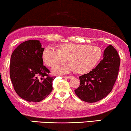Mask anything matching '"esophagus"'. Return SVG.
Here are the masks:
<instances>
[{"label":"esophagus","mask_w":131,"mask_h":131,"mask_svg":"<svg viewBox=\"0 0 131 131\" xmlns=\"http://www.w3.org/2000/svg\"><path fill=\"white\" fill-rule=\"evenodd\" d=\"M65 79H71V78H73V76H64V77Z\"/></svg>","instance_id":"1"}]
</instances>
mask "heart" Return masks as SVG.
I'll return each instance as SVG.
<instances>
[{
	"label": "heart",
	"instance_id": "1",
	"mask_svg": "<svg viewBox=\"0 0 131 131\" xmlns=\"http://www.w3.org/2000/svg\"><path fill=\"white\" fill-rule=\"evenodd\" d=\"M102 57V50L94 46L73 43H61L58 49L47 46L43 50L42 57L49 67H53L68 58L69 65H58L53 68L55 73H65L74 70L78 73H85L92 69Z\"/></svg>",
	"mask_w": 131,
	"mask_h": 131
}]
</instances>
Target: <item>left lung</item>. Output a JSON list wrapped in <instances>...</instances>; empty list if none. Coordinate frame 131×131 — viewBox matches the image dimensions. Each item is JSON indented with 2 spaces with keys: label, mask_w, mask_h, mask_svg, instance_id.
I'll list each match as a JSON object with an SVG mask.
<instances>
[{
  "label": "left lung",
  "mask_w": 131,
  "mask_h": 131,
  "mask_svg": "<svg viewBox=\"0 0 131 131\" xmlns=\"http://www.w3.org/2000/svg\"><path fill=\"white\" fill-rule=\"evenodd\" d=\"M120 58L110 45L103 52V58L88 74L79 76L80 85L74 92L81 100L93 103L102 100L112 91L118 75Z\"/></svg>",
  "instance_id": "left-lung-1"
}]
</instances>
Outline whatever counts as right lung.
<instances>
[{
	"instance_id": "right-lung-1",
	"label": "right lung",
	"mask_w": 131,
	"mask_h": 131,
	"mask_svg": "<svg viewBox=\"0 0 131 131\" xmlns=\"http://www.w3.org/2000/svg\"><path fill=\"white\" fill-rule=\"evenodd\" d=\"M44 48L39 40H29L19 44L12 54L10 76L15 92L28 102H39L52 92L55 76L43 66Z\"/></svg>"
}]
</instances>
